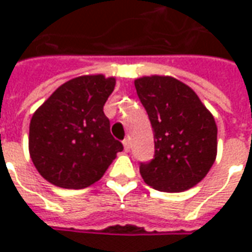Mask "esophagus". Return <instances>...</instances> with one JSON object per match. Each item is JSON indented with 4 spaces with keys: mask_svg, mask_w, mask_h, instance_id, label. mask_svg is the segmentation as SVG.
<instances>
[{
    "mask_svg": "<svg viewBox=\"0 0 252 252\" xmlns=\"http://www.w3.org/2000/svg\"><path fill=\"white\" fill-rule=\"evenodd\" d=\"M123 146H124V151L128 153V151L131 150V142H129V139H126V140L123 142Z\"/></svg>",
    "mask_w": 252,
    "mask_h": 252,
    "instance_id": "esophagus-1",
    "label": "esophagus"
}]
</instances>
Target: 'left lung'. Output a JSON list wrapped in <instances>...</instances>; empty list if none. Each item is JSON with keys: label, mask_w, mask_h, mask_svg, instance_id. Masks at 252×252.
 <instances>
[{"label": "left lung", "mask_w": 252, "mask_h": 252, "mask_svg": "<svg viewBox=\"0 0 252 252\" xmlns=\"http://www.w3.org/2000/svg\"><path fill=\"white\" fill-rule=\"evenodd\" d=\"M135 88L147 110L155 143L154 159L140 163L143 180L159 191L193 188L216 159L213 116L188 85L173 77L137 78Z\"/></svg>", "instance_id": "8db88e82"}]
</instances>
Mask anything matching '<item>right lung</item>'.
I'll use <instances>...</instances> for the list:
<instances>
[{
	"label": "right lung",
	"instance_id": "obj_1",
	"mask_svg": "<svg viewBox=\"0 0 252 252\" xmlns=\"http://www.w3.org/2000/svg\"><path fill=\"white\" fill-rule=\"evenodd\" d=\"M115 85V78L102 74L74 78L59 86L33 113L30 155L50 184L64 189L88 188L123 151L104 113Z\"/></svg>",
	"mask_w": 252,
	"mask_h": 252
}]
</instances>
